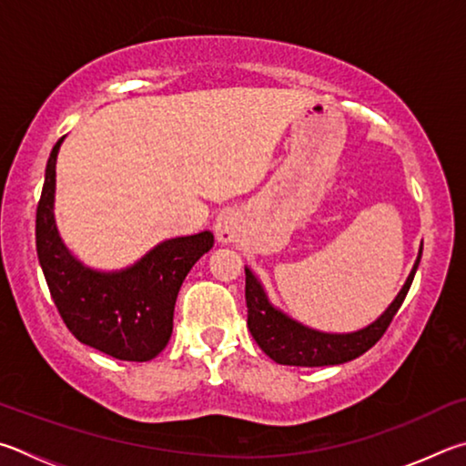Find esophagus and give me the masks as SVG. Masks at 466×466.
<instances>
[{
	"label": "esophagus",
	"mask_w": 466,
	"mask_h": 466,
	"mask_svg": "<svg viewBox=\"0 0 466 466\" xmlns=\"http://www.w3.org/2000/svg\"><path fill=\"white\" fill-rule=\"evenodd\" d=\"M241 231V217L238 210L227 208L215 220V235L218 243H233Z\"/></svg>",
	"instance_id": "obj_1"
}]
</instances>
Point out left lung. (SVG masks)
<instances>
[{
    "instance_id": "1",
    "label": "left lung",
    "mask_w": 466,
    "mask_h": 466,
    "mask_svg": "<svg viewBox=\"0 0 466 466\" xmlns=\"http://www.w3.org/2000/svg\"><path fill=\"white\" fill-rule=\"evenodd\" d=\"M423 243L420 246V254L411 268L410 276L399 290L393 303L387 307L377 321H372L366 328L350 333H328L309 328L297 319H292L279 307H274L264 290V284L258 276L246 266V303H248V328L254 336L256 344L264 350L266 356H270L274 362L287 366H333L354 360L377 344L382 333L393 321L399 307L410 292L413 276L418 272L421 259Z\"/></svg>"
}]
</instances>
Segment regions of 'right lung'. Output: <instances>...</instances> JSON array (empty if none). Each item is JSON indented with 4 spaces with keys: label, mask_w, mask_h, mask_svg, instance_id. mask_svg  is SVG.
<instances>
[{
    "label": "right lung",
    "mask_w": 466,
    "mask_h": 466,
    "mask_svg": "<svg viewBox=\"0 0 466 466\" xmlns=\"http://www.w3.org/2000/svg\"><path fill=\"white\" fill-rule=\"evenodd\" d=\"M63 138L46 161L36 208V251L48 290L81 344L116 360L147 362L167 346L179 287L215 238L202 231L166 239L133 266L114 272L86 266L65 246L55 220V167Z\"/></svg>",
    "instance_id": "add662e5"
}]
</instances>
